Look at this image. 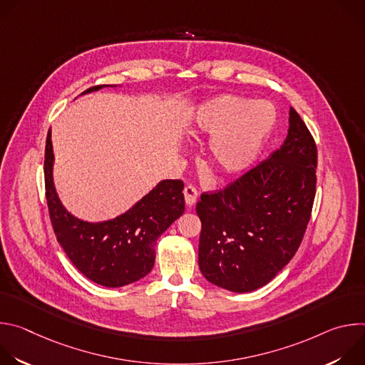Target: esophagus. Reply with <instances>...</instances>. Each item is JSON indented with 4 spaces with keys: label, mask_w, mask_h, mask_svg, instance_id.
Masks as SVG:
<instances>
[{
    "label": "esophagus",
    "mask_w": 365,
    "mask_h": 365,
    "mask_svg": "<svg viewBox=\"0 0 365 365\" xmlns=\"http://www.w3.org/2000/svg\"><path fill=\"white\" fill-rule=\"evenodd\" d=\"M183 195H185V202H186V205H189V206H192V205L196 202V199H197V190H196L195 186H192V185H186V186H185Z\"/></svg>",
    "instance_id": "obj_1"
}]
</instances>
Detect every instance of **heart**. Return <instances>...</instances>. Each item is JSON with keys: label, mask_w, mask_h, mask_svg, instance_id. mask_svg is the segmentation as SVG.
Listing matches in <instances>:
<instances>
[{"label": "heart", "mask_w": 365, "mask_h": 365, "mask_svg": "<svg viewBox=\"0 0 365 365\" xmlns=\"http://www.w3.org/2000/svg\"><path fill=\"white\" fill-rule=\"evenodd\" d=\"M274 121L276 110L269 101L225 93L199 106L187 133L193 138L211 135L206 163L221 176H231L254 162Z\"/></svg>", "instance_id": "obj_1"}]
</instances>
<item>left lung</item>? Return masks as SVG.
Instances as JSON below:
<instances>
[{"label": "left lung", "mask_w": 365, "mask_h": 365, "mask_svg": "<svg viewBox=\"0 0 365 365\" xmlns=\"http://www.w3.org/2000/svg\"><path fill=\"white\" fill-rule=\"evenodd\" d=\"M317 143L293 107L284 143L222 190L202 193L199 269L220 287H263L296 254L317 193Z\"/></svg>", "instance_id": "1"}]
</instances>
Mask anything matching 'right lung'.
<instances>
[{
  "label": "right lung",
  "instance_id": "right-lung-1",
  "mask_svg": "<svg viewBox=\"0 0 365 365\" xmlns=\"http://www.w3.org/2000/svg\"><path fill=\"white\" fill-rule=\"evenodd\" d=\"M92 86L82 93L101 89ZM50 130L44 150V187L55 235L73 266L89 280L121 287L150 273L155 240L185 212L182 180H163L121 217L99 224L83 222L62 206L55 186Z\"/></svg>",
  "mask_w": 365,
  "mask_h": 365
}]
</instances>
